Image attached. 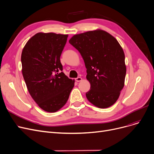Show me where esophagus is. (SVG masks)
I'll list each match as a JSON object with an SVG mask.
<instances>
[{"mask_svg":"<svg viewBox=\"0 0 154 154\" xmlns=\"http://www.w3.org/2000/svg\"><path fill=\"white\" fill-rule=\"evenodd\" d=\"M75 81H76V82H81V81H82V79L81 77H78L77 78L75 79Z\"/></svg>","mask_w":154,"mask_h":154,"instance_id":"esophagus-1","label":"esophagus"}]
</instances>
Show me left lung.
<instances>
[{"label": "left lung", "mask_w": 154, "mask_h": 154, "mask_svg": "<svg viewBox=\"0 0 154 154\" xmlns=\"http://www.w3.org/2000/svg\"><path fill=\"white\" fill-rule=\"evenodd\" d=\"M69 43L81 53L87 69L91 89L86 97L99 108L118 100L125 85V53L117 39L108 32L96 29L75 35Z\"/></svg>", "instance_id": "left-lung-1"}]
</instances>
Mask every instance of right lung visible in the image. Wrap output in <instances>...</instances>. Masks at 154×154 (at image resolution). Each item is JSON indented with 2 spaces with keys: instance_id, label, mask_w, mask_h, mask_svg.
<instances>
[{
  "instance_id": "obj_1",
  "label": "right lung",
  "mask_w": 154,
  "mask_h": 154,
  "mask_svg": "<svg viewBox=\"0 0 154 154\" xmlns=\"http://www.w3.org/2000/svg\"><path fill=\"white\" fill-rule=\"evenodd\" d=\"M68 35L38 32L25 45L21 54L22 73L32 98L40 108L55 112L66 104L74 80L62 72V52Z\"/></svg>"
}]
</instances>
